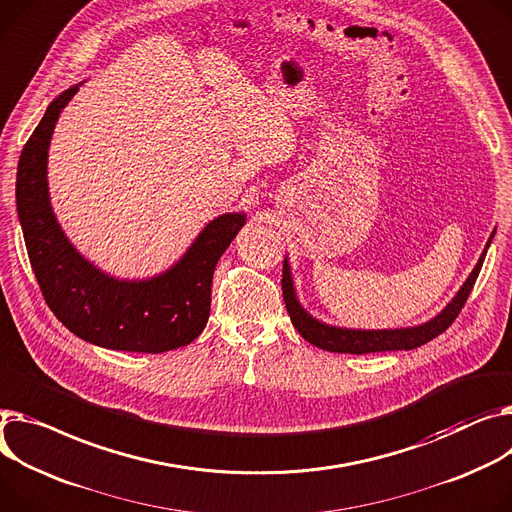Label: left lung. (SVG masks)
<instances>
[{"label": "left lung", "instance_id": "left-lung-1", "mask_svg": "<svg viewBox=\"0 0 512 512\" xmlns=\"http://www.w3.org/2000/svg\"><path fill=\"white\" fill-rule=\"evenodd\" d=\"M496 230H492L488 243L471 269V274L463 282V286L457 290V294L449 300V304L442 309L438 315L428 319L426 323L412 325V327H395V329H352V327H339L325 323L317 317H313L309 311L304 309L296 296V286L292 278V267L288 257H284V269H282V292H284V302L290 315L292 325L296 331L306 339V342L325 350V352H337V354H370V352H391V350H414L424 344H428L430 339L440 335L449 325L455 321L459 311L463 309V304L480 276V269L484 265L486 253L492 245Z\"/></svg>", "mask_w": 512, "mask_h": 512}]
</instances>
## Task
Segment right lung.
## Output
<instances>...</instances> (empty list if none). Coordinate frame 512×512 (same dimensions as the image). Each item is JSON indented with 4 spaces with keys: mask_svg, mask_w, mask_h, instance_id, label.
Masks as SVG:
<instances>
[{
    "mask_svg": "<svg viewBox=\"0 0 512 512\" xmlns=\"http://www.w3.org/2000/svg\"><path fill=\"white\" fill-rule=\"evenodd\" d=\"M82 84L49 102L20 154L16 210L32 271L53 315L84 342L146 354L183 348L206 329L216 263L247 214L216 216L173 265L150 278H117L86 259L53 212L47 177L55 125Z\"/></svg>",
    "mask_w": 512,
    "mask_h": 512,
    "instance_id": "1",
    "label": "right lung"
}]
</instances>
